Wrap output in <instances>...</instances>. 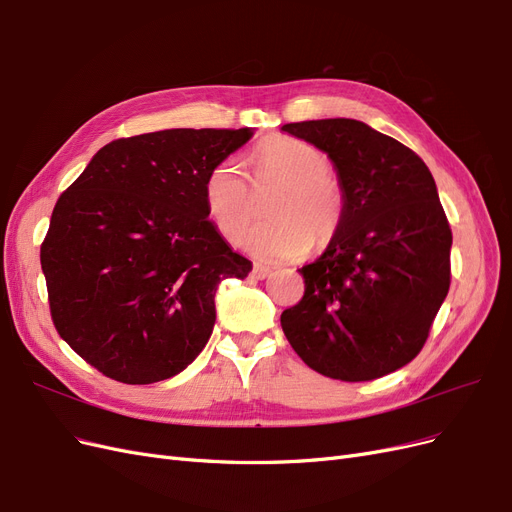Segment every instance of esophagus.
Wrapping results in <instances>:
<instances>
[{
    "label": "esophagus",
    "mask_w": 512,
    "mask_h": 512,
    "mask_svg": "<svg viewBox=\"0 0 512 512\" xmlns=\"http://www.w3.org/2000/svg\"><path fill=\"white\" fill-rule=\"evenodd\" d=\"M270 274H272V270L266 268V266H255L251 270V278H255V280H263V278H268Z\"/></svg>",
    "instance_id": "34e87169"
}]
</instances>
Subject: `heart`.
<instances>
[{"label": "heart", "mask_w": 512, "mask_h": 512, "mask_svg": "<svg viewBox=\"0 0 512 512\" xmlns=\"http://www.w3.org/2000/svg\"><path fill=\"white\" fill-rule=\"evenodd\" d=\"M255 189L276 183L266 204L270 221L244 236L255 217V196L240 168L223 160L204 179L206 215L227 242H240L263 261H287L306 255L310 244H329L346 215L344 189L331 173L323 149L295 137L272 135L249 154Z\"/></svg>", "instance_id": "b5f03b06"}]
</instances>
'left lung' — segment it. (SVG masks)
I'll use <instances>...</instances> for the list:
<instances>
[{
	"mask_svg": "<svg viewBox=\"0 0 512 512\" xmlns=\"http://www.w3.org/2000/svg\"><path fill=\"white\" fill-rule=\"evenodd\" d=\"M335 164L346 215L280 325L310 369L371 382L424 348L451 282V227L424 160L365 122L285 124Z\"/></svg>",
	"mask_w": 512,
	"mask_h": 512,
	"instance_id": "obj_1",
	"label": "left lung"
}]
</instances>
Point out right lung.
Wrapping results in <instances>:
<instances>
[{
  "label": "right lung",
  "mask_w": 512,
  "mask_h": 512,
  "mask_svg": "<svg viewBox=\"0 0 512 512\" xmlns=\"http://www.w3.org/2000/svg\"><path fill=\"white\" fill-rule=\"evenodd\" d=\"M251 128H173L101 147L52 211L42 270L52 323L122 384L181 373L206 346L223 278L253 263L208 221L204 179Z\"/></svg>",
  "instance_id": "add662e5"
}]
</instances>
